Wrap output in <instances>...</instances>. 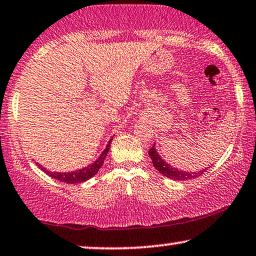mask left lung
<instances>
[{"mask_svg":"<svg viewBox=\"0 0 256 256\" xmlns=\"http://www.w3.org/2000/svg\"><path fill=\"white\" fill-rule=\"evenodd\" d=\"M148 154H150L152 164L156 168L157 171H160V174H163V176L168 177V178L174 180H188L192 178H196L204 172V170L198 171V172H188V171H180L176 168L169 166V164L166 163L162 158L160 157V154H157L156 148H154V144L152 145V148L148 150Z\"/></svg>","mask_w":256,"mask_h":256,"instance_id":"1","label":"left lung"}]
</instances>
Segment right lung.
I'll list each match as a JSON object with an SVG mask.
<instances>
[{"label": "right lung", "instance_id": "1", "mask_svg": "<svg viewBox=\"0 0 256 256\" xmlns=\"http://www.w3.org/2000/svg\"><path fill=\"white\" fill-rule=\"evenodd\" d=\"M111 142H112V139H110L108 144L106 145V148L102 151V154H100V157L98 158V160H96L94 163L90 164V166H88L87 168H84V169L73 171V172H52V171H48L44 169V166H38L41 168L42 171H44V172H46L47 174H50V177L60 180V182L70 183V184L82 183L88 178H90V177L94 176V174L99 171L100 168H102V164H104L105 158H106V156H108V152L110 150V148H111Z\"/></svg>", "mask_w": 256, "mask_h": 256}]
</instances>
